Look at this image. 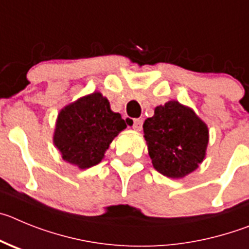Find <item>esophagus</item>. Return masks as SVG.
<instances>
[{
    "instance_id": "esophagus-1",
    "label": "esophagus",
    "mask_w": 249,
    "mask_h": 249,
    "mask_svg": "<svg viewBox=\"0 0 249 249\" xmlns=\"http://www.w3.org/2000/svg\"><path fill=\"white\" fill-rule=\"evenodd\" d=\"M133 127H134V130H136V131H140V130L142 129V120H141V119H134Z\"/></svg>"
}]
</instances>
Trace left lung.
<instances>
[{
  "label": "left lung",
  "instance_id": "left-lung-1",
  "mask_svg": "<svg viewBox=\"0 0 249 249\" xmlns=\"http://www.w3.org/2000/svg\"><path fill=\"white\" fill-rule=\"evenodd\" d=\"M142 127L152 165L163 176L185 178L205 159L208 127L189 107L176 100L159 105Z\"/></svg>",
  "mask_w": 249,
  "mask_h": 249
}]
</instances>
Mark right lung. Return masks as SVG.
Returning <instances> with one entry per match:
<instances>
[{
  "label": "right lung",
  "instance_id": "1",
  "mask_svg": "<svg viewBox=\"0 0 249 249\" xmlns=\"http://www.w3.org/2000/svg\"><path fill=\"white\" fill-rule=\"evenodd\" d=\"M126 127L102 93L95 91L64 107L58 114L53 142L63 160L79 169L99 163L110 142Z\"/></svg>",
  "mask_w": 249,
  "mask_h": 249
}]
</instances>
